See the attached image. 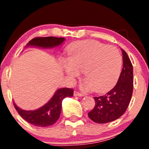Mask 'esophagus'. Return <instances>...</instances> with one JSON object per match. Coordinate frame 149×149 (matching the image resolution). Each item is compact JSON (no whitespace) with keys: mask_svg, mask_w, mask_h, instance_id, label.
<instances>
[{"mask_svg":"<svg viewBox=\"0 0 149 149\" xmlns=\"http://www.w3.org/2000/svg\"><path fill=\"white\" fill-rule=\"evenodd\" d=\"M73 95L76 96V97H82L83 96V94H81V92H79V91H74V92H73Z\"/></svg>","mask_w":149,"mask_h":149,"instance_id":"obj_1","label":"esophagus"}]
</instances>
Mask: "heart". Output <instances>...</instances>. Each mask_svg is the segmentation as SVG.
I'll use <instances>...</instances> for the list:
<instances>
[{
	"instance_id": "heart-1",
	"label": "heart",
	"mask_w": 149,
	"mask_h": 149,
	"mask_svg": "<svg viewBox=\"0 0 149 149\" xmlns=\"http://www.w3.org/2000/svg\"><path fill=\"white\" fill-rule=\"evenodd\" d=\"M61 65L73 81L83 70L85 79L80 87L98 93L107 91L115 84L121 72L123 59L118 48L95 40L79 42L70 47L68 58L61 59Z\"/></svg>"
}]
</instances>
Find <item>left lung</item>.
<instances>
[{
	"mask_svg": "<svg viewBox=\"0 0 149 149\" xmlns=\"http://www.w3.org/2000/svg\"><path fill=\"white\" fill-rule=\"evenodd\" d=\"M123 67L118 83L112 89L100 97H94L95 107L88 113L92 121L107 123L120 118L127 109L133 89V70L131 61L122 49Z\"/></svg>",
	"mask_w": 149,
	"mask_h": 149,
	"instance_id": "1",
	"label": "left lung"
}]
</instances>
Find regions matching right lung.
I'll return each mask as SVG.
<instances>
[{"label": "right lung", "mask_w": 149, "mask_h": 149, "mask_svg": "<svg viewBox=\"0 0 149 149\" xmlns=\"http://www.w3.org/2000/svg\"><path fill=\"white\" fill-rule=\"evenodd\" d=\"M64 40L65 38L63 37H36L29 42L26 46L52 48L61 45ZM73 95V90L72 88H61L55 91L47 103L35 110H24L16 106L14 102L13 105L20 116L29 123L38 127H47L53 125L59 119L63 100L65 97Z\"/></svg>", "instance_id": "right-lung-1"}]
</instances>
